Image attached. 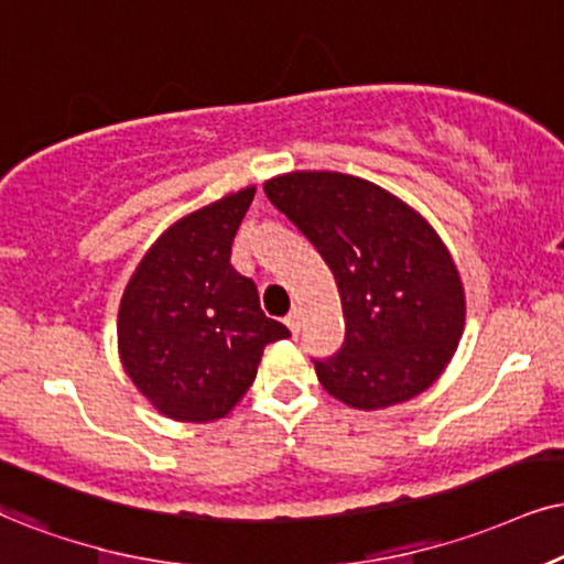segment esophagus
<instances>
[{"label":"esophagus","instance_id":"esophagus-1","mask_svg":"<svg viewBox=\"0 0 564 564\" xmlns=\"http://www.w3.org/2000/svg\"><path fill=\"white\" fill-rule=\"evenodd\" d=\"M286 325H289V330L291 333H299V330H302V312H299V310H294V312H289V315H286Z\"/></svg>","mask_w":564,"mask_h":564}]
</instances>
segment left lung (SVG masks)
Here are the masks:
<instances>
[{
  "instance_id": "left-lung-1",
  "label": "left lung",
  "mask_w": 564,
  "mask_h": 564,
  "mask_svg": "<svg viewBox=\"0 0 564 564\" xmlns=\"http://www.w3.org/2000/svg\"><path fill=\"white\" fill-rule=\"evenodd\" d=\"M265 195L333 270L346 319L344 348L315 359L340 403L388 409L442 375L466 325L460 273L437 231L401 197L338 171H291Z\"/></svg>"
}]
</instances>
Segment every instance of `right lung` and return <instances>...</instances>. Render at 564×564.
Masks as SVG:
<instances>
[{
  "label": "right lung",
  "instance_id": "obj_1",
  "mask_svg": "<svg viewBox=\"0 0 564 564\" xmlns=\"http://www.w3.org/2000/svg\"><path fill=\"white\" fill-rule=\"evenodd\" d=\"M254 197L245 187L169 226L134 268L119 304V359L134 388L174 422H216L254 382L289 327L265 317L231 241Z\"/></svg>",
  "mask_w": 564,
  "mask_h": 564
}]
</instances>
